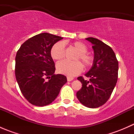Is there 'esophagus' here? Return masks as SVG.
<instances>
[{"instance_id": "obj_1", "label": "esophagus", "mask_w": 134, "mask_h": 134, "mask_svg": "<svg viewBox=\"0 0 134 134\" xmlns=\"http://www.w3.org/2000/svg\"><path fill=\"white\" fill-rule=\"evenodd\" d=\"M73 79L74 78H72V77L67 76V81H68V82H71V81H72Z\"/></svg>"}]
</instances>
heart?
<instances>
[{"instance_id": "heart-1", "label": "heart", "mask_w": 134, "mask_h": 134, "mask_svg": "<svg viewBox=\"0 0 134 134\" xmlns=\"http://www.w3.org/2000/svg\"><path fill=\"white\" fill-rule=\"evenodd\" d=\"M71 47L77 52L74 60L76 62L62 61L56 65L58 72L69 76H74L82 72L83 65L78 61H80L84 66L85 69L92 67L94 58L91 54L87 53V47L84 43L80 41H76L71 44ZM51 56L55 60H60L65 56L64 44L62 42L59 41L55 43L51 50Z\"/></svg>"}]
</instances>
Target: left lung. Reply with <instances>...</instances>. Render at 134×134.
I'll list each match as a JSON object with an SVG mask.
<instances>
[{
  "label": "left lung",
  "mask_w": 134,
  "mask_h": 134,
  "mask_svg": "<svg viewBox=\"0 0 134 134\" xmlns=\"http://www.w3.org/2000/svg\"><path fill=\"white\" fill-rule=\"evenodd\" d=\"M86 40L93 44L94 62L86 76L77 79L82 87L76 93L78 100L87 108H97L104 104L110 97L118 78L119 63L112 48L100 40L87 37Z\"/></svg>",
  "instance_id": "left-lung-1"
}]
</instances>
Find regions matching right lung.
I'll list each match as a JSON object with an SVG mask.
<instances>
[{
	"mask_svg": "<svg viewBox=\"0 0 134 134\" xmlns=\"http://www.w3.org/2000/svg\"><path fill=\"white\" fill-rule=\"evenodd\" d=\"M62 39L41 33L26 40L17 51L16 80L22 94L32 104L44 106L52 103L67 82L65 76L54 74L55 64L51 56L52 46Z\"/></svg>",
	"mask_w": 134,
	"mask_h": 134,
	"instance_id": "1",
	"label": "right lung"
}]
</instances>
